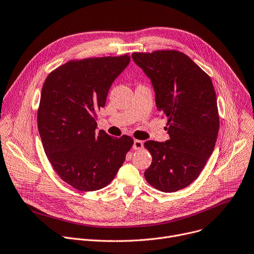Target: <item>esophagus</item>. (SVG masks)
<instances>
[{
	"label": "esophagus",
	"mask_w": 254,
	"mask_h": 254,
	"mask_svg": "<svg viewBox=\"0 0 254 254\" xmlns=\"http://www.w3.org/2000/svg\"><path fill=\"white\" fill-rule=\"evenodd\" d=\"M132 148H133L134 150H142V149L144 148V143H143V141H140V140H134V141H133Z\"/></svg>",
	"instance_id": "esophagus-1"
}]
</instances>
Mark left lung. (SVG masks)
Listing matches in <instances>:
<instances>
[{
  "mask_svg": "<svg viewBox=\"0 0 254 254\" xmlns=\"http://www.w3.org/2000/svg\"><path fill=\"white\" fill-rule=\"evenodd\" d=\"M131 58L151 80L157 109L168 119L170 139L147 141L152 155L145 178L163 192L189 187L212 155L220 120L211 78L177 51L133 53Z\"/></svg>",
  "mask_w": 254,
  "mask_h": 254,
  "instance_id": "left-lung-1",
  "label": "left lung"
}]
</instances>
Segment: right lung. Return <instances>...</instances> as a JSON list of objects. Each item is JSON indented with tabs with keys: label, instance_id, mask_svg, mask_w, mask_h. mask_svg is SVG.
<instances>
[{
	"label": "right lung",
	"instance_id": "1",
	"mask_svg": "<svg viewBox=\"0 0 254 254\" xmlns=\"http://www.w3.org/2000/svg\"><path fill=\"white\" fill-rule=\"evenodd\" d=\"M129 61L127 55L70 61L42 86L37 126L44 152L58 175L78 190L108 186L133 144L128 135L96 131L97 112Z\"/></svg>",
	"mask_w": 254,
	"mask_h": 254
}]
</instances>
